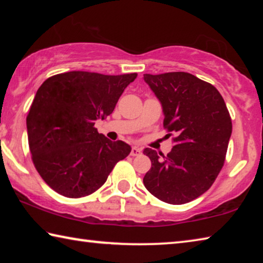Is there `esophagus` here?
Returning <instances> with one entry per match:
<instances>
[{
	"mask_svg": "<svg viewBox=\"0 0 263 263\" xmlns=\"http://www.w3.org/2000/svg\"><path fill=\"white\" fill-rule=\"evenodd\" d=\"M141 154V148L137 147V146H133L131 149V155L132 157H138V155Z\"/></svg>",
	"mask_w": 263,
	"mask_h": 263,
	"instance_id": "esophagus-1",
	"label": "esophagus"
}]
</instances>
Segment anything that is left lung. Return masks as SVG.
<instances>
[{
  "mask_svg": "<svg viewBox=\"0 0 263 263\" xmlns=\"http://www.w3.org/2000/svg\"><path fill=\"white\" fill-rule=\"evenodd\" d=\"M162 106L163 126L176 133L164 157L152 148L144 154L152 167L144 184L160 201L184 204L210 188L225 161L232 122L219 91L185 72L144 74Z\"/></svg>",
  "mask_w": 263,
  "mask_h": 263,
  "instance_id": "8db88e82",
  "label": "left lung"
}]
</instances>
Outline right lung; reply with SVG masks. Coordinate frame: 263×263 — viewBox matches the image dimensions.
I'll return each instance as SVG.
<instances>
[{
  "mask_svg": "<svg viewBox=\"0 0 263 263\" xmlns=\"http://www.w3.org/2000/svg\"><path fill=\"white\" fill-rule=\"evenodd\" d=\"M136 73H62L48 78L35 94L26 128L34 167L47 185L65 197L94 193L131 146L97 132L95 122L112 114Z\"/></svg>",
  "mask_w": 263,
  "mask_h": 263,
  "instance_id": "obj_1",
  "label": "right lung"
}]
</instances>
